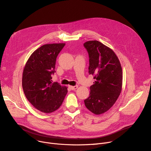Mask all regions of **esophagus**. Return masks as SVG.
<instances>
[{
	"mask_svg": "<svg viewBox=\"0 0 151 151\" xmlns=\"http://www.w3.org/2000/svg\"><path fill=\"white\" fill-rule=\"evenodd\" d=\"M70 88L71 90L75 91L78 88V86H70Z\"/></svg>",
	"mask_w": 151,
	"mask_h": 151,
	"instance_id": "1",
	"label": "esophagus"
}]
</instances>
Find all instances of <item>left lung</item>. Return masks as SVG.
Segmentation results:
<instances>
[{
    "instance_id": "left-lung-1",
    "label": "left lung",
    "mask_w": 151,
    "mask_h": 151,
    "mask_svg": "<svg viewBox=\"0 0 151 151\" xmlns=\"http://www.w3.org/2000/svg\"><path fill=\"white\" fill-rule=\"evenodd\" d=\"M84 46L89 54V73L95 79L84 104L92 113L99 115L111 108L119 96L122 86V67L114 52L101 42L88 41Z\"/></svg>"
}]
</instances>
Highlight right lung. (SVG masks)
I'll return each mask as SVG.
<instances>
[{
    "instance_id": "1",
    "label": "right lung",
    "mask_w": 151,
    "mask_h": 151,
    "mask_svg": "<svg viewBox=\"0 0 151 151\" xmlns=\"http://www.w3.org/2000/svg\"><path fill=\"white\" fill-rule=\"evenodd\" d=\"M65 43L46 44L31 54L24 68L23 91L28 101L37 109L51 113L62 105L67 88L52 83L56 58Z\"/></svg>"
}]
</instances>
